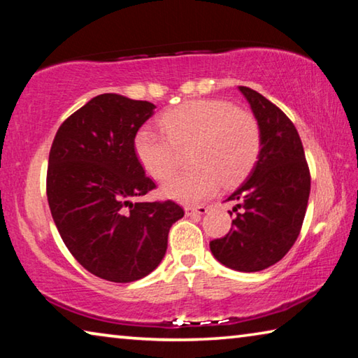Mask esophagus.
<instances>
[{
	"label": "esophagus",
	"mask_w": 358,
	"mask_h": 358,
	"mask_svg": "<svg viewBox=\"0 0 358 358\" xmlns=\"http://www.w3.org/2000/svg\"><path fill=\"white\" fill-rule=\"evenodd\" d=\"M208 210L210 207H203V205H201V207H186L185 213L187 216H202V215H207Z\"/></svg>",
	"instance_id": "esophagus-1"
}]
</instances>
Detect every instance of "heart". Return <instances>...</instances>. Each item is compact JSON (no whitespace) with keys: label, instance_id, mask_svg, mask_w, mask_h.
Masks as SVG:
<instances>
[{"label":"heart","instance_id":"heart-1","mask_svg":"<svg viewBox=\"0 0 358 358\" xmlns=\"http://www.w3.org/2000/svg\"><path fill=\"white\" fill-rule=\"evenodd\" d=\"M156 131L143 126L134 136V153L143 171L166 180L177 169L178 148L192 147L189 171L175 175L161 187L162 196L181 203H199L224 186L248 177L260 151L256 118L224 101L185 102L161 117Z\"/></svg>","mask_w":358,"mask_h":358}]
</instances>
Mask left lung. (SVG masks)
<instances>
[{
  "label": "left lung",
  "instance_id": "obj_1",
  "mask_svg": "<svg viewBox=\"0 0 358 358\" xmlns=\"http://www.w3.org/2000/svg\"><path fill=\"white\" fill-rule=\"evenodd\" d=\"M260 129V151L248 178L227 201L235 202L234 229L211 240L227 268L252 273L286 256L299 237L311 178L299 132L282 110L248 87H238ZM232 211H229L232 216Z\"/></svg>",
  "mask_w": 358,
  "mask_h": 358
}]
</instances>
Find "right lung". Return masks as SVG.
<instances>
[{"instance_id": "1", "label": "right lung", "mask_w": 358, "mask_h": 358, "mask_svg": "<svg viewBox=\"0 0 358 358\" xmlns=\"http://www.w3.org/2000/svg\"><path fill=\"white\" fill-rule=\"evenodd\" d=\"M156 106L104 93L59 126L47 171L52 217L83 268L113 282L150 275L185 216L172 201L132 202L155 189L137 161L134 136Z\"/></svg>"}]
</instances>
